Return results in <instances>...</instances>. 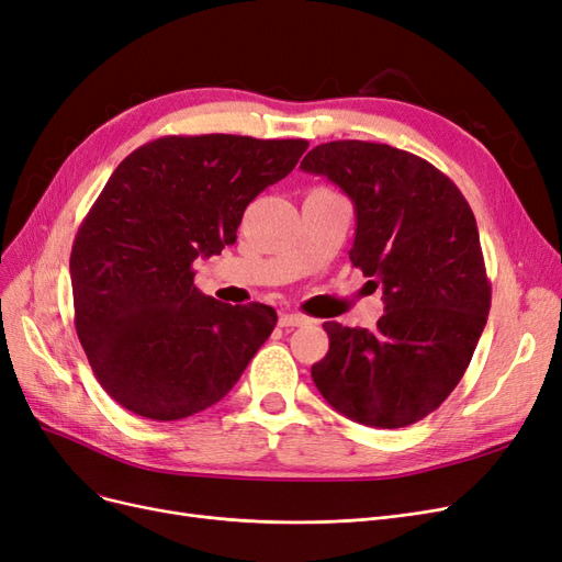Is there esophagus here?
Here are the masks:
<instances>
[{
	"mask_svg": "<svg viewBox=\"0 0 562 562\" xmlns=\"http://www.w3.org/2000/svg\"><path fill=\"white\" fill-rule=\"evenodd\" d=\"M304 323H310V318L304 314H297V312H285L279 316L281 328H297V326H304Z\"/></svg>",
	"mask_w": 562,
	"mask_h": 562,
	"instance_id": "34e87169",
	"label": "esophagus"
}]
</instances>
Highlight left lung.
<instances>
[{"label": "left lung", "mask_w": 562, "mask_h": 562, "mask_svg": "<svg viewBox=\"0 0 562 562\" xmlns=\"http://www.w3.org/2000/svg\"><path fill=\"white\" fill-rule=\"evenodd\" d=\"M300 168L351 199L349 260L384 293L378 330L323 323L330 349L312 380L337 413L366 427L415 424L452 394L487 323L475 217L448 176L391 145L323 143Z\"/></svg>", "instance_id": "left-lung-1"}]
</instances>
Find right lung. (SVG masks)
Instances as JSON below:
<instances>
[{
	"label": "right lung",
	"instance_id": "obj_1",
	"mask_svg": "<svg viewBox=\"0 0 562 562\" xmlns=\"http://www.w3.org/2000/svg\"><path fill=\"white\" fill-rule=\"evenodd\" d=\"M307 147L166 135L114 168L75 236L70 277L79 342L126 411L182 419L239 382L277 312L203 295L192 265L236 241L248 203L291 173Z\"/></svg>",
	"mask_w": 562,
	"mask_h": 562
}]
</instances>
